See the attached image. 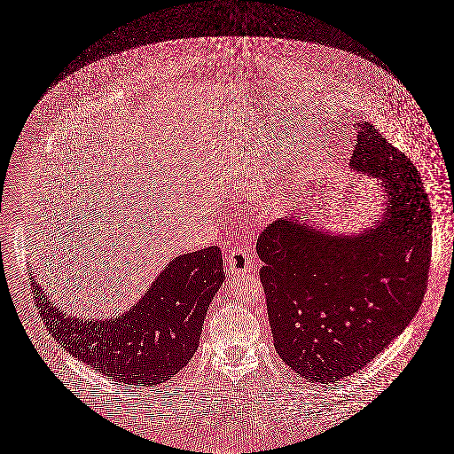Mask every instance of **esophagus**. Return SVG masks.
<instances>
[{
	"label": "esophagus",
	"mask_w": 454,
	"mask_h": 454,
	"mask_svg": "<svg viewBox=\"0 0 454 454\" xmlns=\"http://www.w3.org/2000/svg\"><path fill=\"white\" fill-rule=\"evenodd\" d=\"M253 266H254L253 256H251L250 251L245 250V248H235V250L230 251L226 256V271L231 277H243L253 270Z\"/></svg>",
	"instance_id": "34e87169"
}]
</instances>
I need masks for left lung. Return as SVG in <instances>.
Segmentation results:
<instances>
[{
  "label": "left lung",
  "instance_id": "obj_1",
  "mask_svg": "<svg viewBox=\"0 0 454 454\" xmlns=\"http://www.w3.org/2000/svg\"><path fill=\"white\" fill-rule=\"evenodd\" d=\"M357 129L350 168L386 189L374 228L335 236L286 216L256 243L275 348L298 375L322 384L364 369L406 329L431 265V204L419 171L374 124Z\"/></svg>",
  "mask_w": 454,
  "mask_h": 454
}]
</instances>
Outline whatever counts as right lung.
<instances>
[{
  "label": "right lung",
  "instance_id": "right-lung-1",
  "mask_svg": "<svg viewBox=\"0 0 454 454\" xmlns=\"http://www.w3.org/2000/svg\"><path fill=\"white\" fill-rule=\"evenodd\" d=\"M224 280L216 247L176 256L144 297L107 320L63 313L33 282L48 332L74 357L129 386H156L177 374L198 350L204 317Z\"/></svg>",
  "mask_w": 454,
  "mask_h": 454
}]
</instances>
